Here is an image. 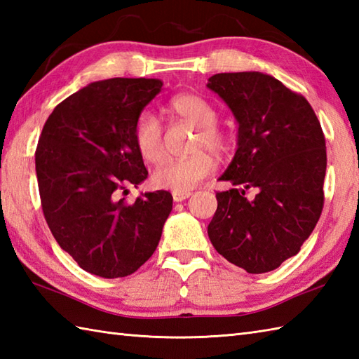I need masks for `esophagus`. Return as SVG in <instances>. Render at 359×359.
Returning a JSON list of instances; mask_svg holds the SVG:
<instances>
[{
  "mask_svg": "<svg viewBox=\"0 0 359 359\" xmlns=\"http://www.w3.org/2000/svg\"><path fill=\"white\" fill-rule=\"evenodd\" d=\"M189 196H191V193H189V191H172V199H174V202L185 201V199H188Z\"/></svg>",
  "mask_w": 359,
  "mask_h": 359,
  "instance_id": "34e87169",
  "label": "esophagus"
}]
</instances>
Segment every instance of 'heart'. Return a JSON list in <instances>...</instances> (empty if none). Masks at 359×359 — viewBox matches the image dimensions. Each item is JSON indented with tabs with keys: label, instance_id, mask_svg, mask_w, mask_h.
<instances>
[{
	"label": "heart",
	"instance_id": "obj_1",
	"mask_svg": "<svg viewBox=\"0 0 359 359\" xmlns=\"http://www.w3.org/2000/svg\"><path fill=\"white\" fill-rule=\"evenodd\" d=\"M168 112L193 123L197 129L193 142V154L187 157H168L152 172V184L172 191H188L216 170V160L208 148L222 154L228 147L226 135L216 126L217 112L205 98L196 94L174 97L166 106ZM134 143L144 162L157 163L165 154L163 133L158 118L151 112H142L134 123Z\"/></svg>",
	"mask_w": 359,
	"mask_h": 359
}]
</instances>
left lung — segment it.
<instances>
[{"mask_svg":"<svg viewBox=\"0 0 359 359\" xmlns=\"http://www.w3.org/2000/svg\"><path fill=\"white\" fill-rule=\"evenodd\" d=\"M238 121V149L219 180L208 225L212 247L251 274L299 253L321 216L327 168L321 123L302 95L262 72L208 79ZM251 191L250 195H245Z\"/></svg>","mask_w":359,"mask_h":359,"instance_id":"obj_1","label":"left lung"}]
</instances>
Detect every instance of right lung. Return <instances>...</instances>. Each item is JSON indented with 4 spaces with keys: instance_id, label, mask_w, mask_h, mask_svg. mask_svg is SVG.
Wrapping results in <instances>:
<instances>
[{
    "instance_id": "add662e5",
    "label": "right lung",
    "mask_w": 359,
    "mask_h": 359,
    "mask_svg": "<svg viewBox=\"0 0 359 359\" xmlns=\"http://www.w3.org/2000/svg\"><path fill=\"white\" fill-rule=\"evenodd\" d=\"M158 79L89 83L55 106L38 140L35 170L53 238L83 270L125 278L154 253L172 210L168 191L134 203L118 189L148 177L134 143V123L162 90ZM126 191V189H125Z\"/></svg>"
}]
</instances>
